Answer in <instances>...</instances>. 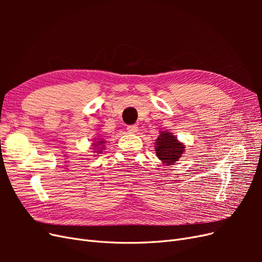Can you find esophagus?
I'll use <instances>...</instances> for the list:
<instances>
[{
    "mask_svg": "<svg viewBox=\"0 0 262 262\" xmlns=\"http://www.w3.org/2000/svg\"><path fill=\"white\" fill-rule=\"evenodd\" d=\"M126 130H128L130 133H137L138 130H139V128H138L137 124H132V125H128V126H126Z\"/></svg>",
    "mask_w": 262,
    "mask_h": 262,
    "instance_id": "34e87169",
    "label": "esophagus"
}]
</instances>
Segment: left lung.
<instances>
[{"label":"left lung","instance_id":"8db88e82","mask_svg":"<svg viewBox=\"0 0 262 262\" xmlns=\"http://www.w3.org/2000/svg\"><path fill=\"white\" fill-rule=\"evenodd\" d=\"M156 156L165 163V165L175 164L182 156L185 145L177 140L170 132L162 131L155 142Z\"/></svg>","mask_w":262,"mask_h":262}]
</instances>
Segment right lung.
Listing matches in <instances>:
<instances>
[{
	"mask_svg": "<svg viewBox=\"0 0 262 262\" xmlns=\"http://www.w3.org/2000/svg\"><path fill=\"white\" fill-rule=\"evenodd\" d=\"M94 142V143H93V145H94V147L95 148H98V150H97V153H100L101 152V149H102V147L100 148L99 146H102V144H104L105 143V141H102V140H98V141H93Z\"/></svg>",
	"mask_w": 262,
	"mask_h": 262,
	"instance_id": "1",
	"label": "right lung"
}]
</instances>
